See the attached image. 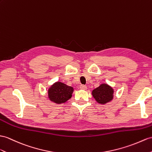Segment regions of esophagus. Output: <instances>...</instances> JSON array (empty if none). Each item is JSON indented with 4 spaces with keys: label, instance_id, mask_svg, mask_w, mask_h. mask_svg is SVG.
Here are the masks:
<instances>
[{
    "label": "esophagus",
    "instance_id": "esophagus-1",
    "mask_svg": "<svg viewBox=\"0 0 152 152\" xmlns=\"http://www.w3.org/2000/svg\"><path fill=\"white\" fill-rule=\"evenodd\" d=\"M80 88L81 89V90H86L87 89V86H85V85H83V84H81L80 86Z\"/></svg>",
    "mask_w": 152,
    "mask_h": 152
}]
</instances>
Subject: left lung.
<instances>
[{
  "label": "left lung",
  "instance_id": "obj_1",
  "mask_svg": "<svg viewBox=\"0 0 152 152\" xmlns=\"http://www.w3.org/2000/svg\"><path fill=\"white\" fill-rule=\"evenodd\" d=\"M92 95L97 102L104 104L113 99V90L109 85L102 84L98 88L94 89L92 91Z\"/></svg>",
  "mask_w": 152,
  "mask_h": 152
}]
</instances>
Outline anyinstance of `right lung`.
<instances>
[{
	"instance_id": "obj_1",
	"label": "right lung",
	"mask_w": 152,
	"mask_h": 152,
	"mask_svg": "<svg viewBox=\"0 0 152 152\" xmlns=\"http://www.w3.org/2000/svg\"><path fill=\"white\" fill-rule=\"evenodd\" d=\"M73 88L72 86L61 83L57 82L48 90V97L51 101L57 104L64 103L72 97Z\"/></svg>"
}]
</instances>
